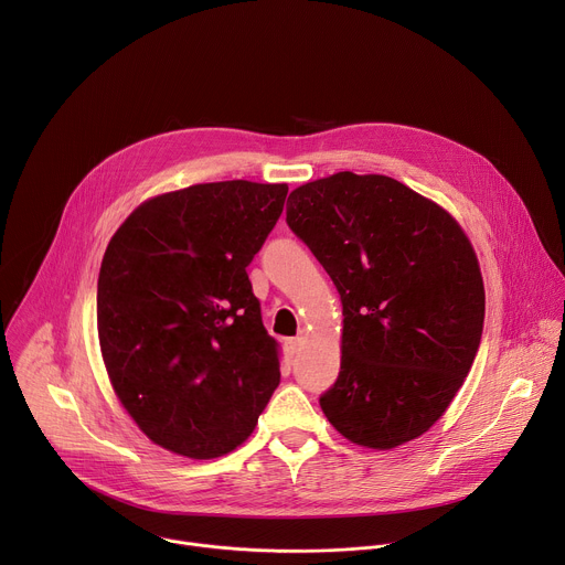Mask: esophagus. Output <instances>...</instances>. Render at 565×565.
<instances>
[{
    "mask_svg": "<svg viewBox=\"0 0 565 565\" xmlns=\"http://www.w3.org/2000/svg\"><path fill=\"white\" fill-rule=\"evenodd\" d=\"M301 347H303V338H290V340L286 342V349H288L290 355H297V353L301 351Z\"/></svg>",
    "mask_w": 565,
    "mask_h": 565,
    "instance_id": "esophagus-1",
    "label": "esophagus"
}]
</instances>
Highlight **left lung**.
<instances>
[{
	"mask_svg": "<svg viewBox=\"0 0 565 565\" xmlns=\"http://www.w3.org/2000/svg\"><path fill=\"white\" fill-rule=\"evenodd\" d=\"M286 223L342 299V364L321 412L371 449L423 436L480 347L486 288L469 238L434 201L380 174L297 188Z\"/></svg>",
	"mask_w": 565,
	"mask_h": 565,
	"instance_id": "obj_1",
	"label": "left lung"
}]
</instances>
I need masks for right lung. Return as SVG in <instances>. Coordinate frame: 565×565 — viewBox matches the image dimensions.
Segmentation results:
<instances>
[{
    "label": "right lung",
    "instance_id": "right-lung-1",
    "mask_svg": "<svg viewBox=\"0 0 565 565\" xmlns=\"http://www.w3.org/2000/svg\"><path fill=\"white\" fill-rule=\"evenodd\" d=\"M286 183L223 181L156 196L111 236L98 338L122 407L188 458L244 443L279 386L246 268L281 216Z\"/></svg>",
    "mask_w": 565,
    "mask_h": 565
}]
</instances>
